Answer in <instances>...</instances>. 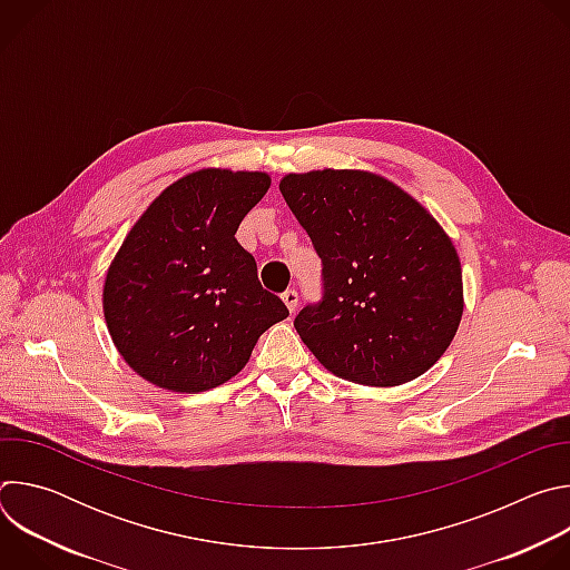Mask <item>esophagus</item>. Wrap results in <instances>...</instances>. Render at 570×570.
<instances>
[{"label": "esophagus", "instance_id": "34e87169", "mask_svg": "<svg viewBox=\"0 0 570 570\" xmlns=\"http://www.w3.org/2000/svg\"><path fill=\"white\" fill-rule=\"evenodd\" d=\"M282 302H284V304H286V308L293 313V311L297 308V291L288 288V291L282 295Z\"/></svg>", "mask_w": 570, "mask_h": 570}]
</instances>
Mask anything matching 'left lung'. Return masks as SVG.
I'll return each instance as SVG.
<instances>
[{
    "label": "left lung",
    "mask_w": 570,
    "mask_h": 570,
    "mask_svg": "<svg viewBox=\"0 0 570 570\" xmlns=\"http://www.w3.org/2000/svg\"><path fill=\"white\" fill-rule=\"evenodd\" d=\"M279 191L322 259V299L295 317L313 356L374 387L431 370L464 308L460 257L442 225L370 171L288 174Z\"/></svg>",
    "instance_id": "left-lung-1"
}]
</instances>
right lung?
Here are the masks:
<instances>
[{
    "instance_id": "add662e5",
    "label": "right lung",
    "mask_w": 570,
    "mask_h": 570,
    "mask_svg": "<svg viewBox=\"0 0 570 570\" xmlns=\"http://www.w3.org/2000/svg\"><path fill=\"white\" fill-rule=\"evenodd\" d=\"M262 171L200 169L161 191L126 234L104 284L115 347L148 383L205 392L236 376L284 302L234 238L266 196Z\"/></svg>"
}]
</instances>
